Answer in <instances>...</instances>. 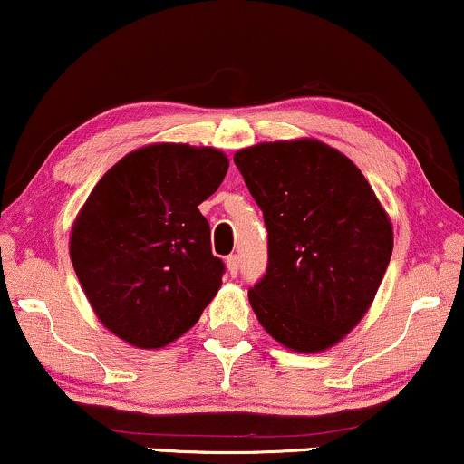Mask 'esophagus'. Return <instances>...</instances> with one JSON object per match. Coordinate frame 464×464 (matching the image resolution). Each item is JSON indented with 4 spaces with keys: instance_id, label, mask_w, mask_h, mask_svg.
I'll return each instance as SVG.
<instances>
[{
    "instance_id": "34e87169",
    "label": "esophagus",
    "mask_w": 464,
    "mask_h": 464,
    "mask_svg": "<svg viewBox=\"0 0 464 464\" xmlns=\"http://www.w3.org/2000/svg\"><path fill=\"white\" fill-rule=\"evenodd\" d=\"M226 266H227V273H230L232 276H237L238 270H240V257L237 254L227 256L226 257Z\"/></svg>"
}]
</instances>
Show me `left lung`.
I'll list each match as a JSON object with an SVG mask.
<instances>
[{"instance_id":"left-lung-1","label":"left lung","mask_w":464,"mask_h":464,"mask_svg":"<svg viewBox=\"0 0 464 464\" xmlns=\"http://www.w3.org/2000/svg\"><path fill=\"white\" fill-rule=\"evenodd\" d=\"M262 208L268 266L249 303L294 352L339 343L369 309L392 256V224L352 160L317 140L262 142L234 155Z\"/></svg>"}]
</instances>
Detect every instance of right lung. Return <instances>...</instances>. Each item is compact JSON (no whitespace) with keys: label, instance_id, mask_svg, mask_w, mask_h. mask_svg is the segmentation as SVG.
Returning a JSON list of instances; mask_svg holds the SVG:
<instances>
[{"label":"right lung","instance_id":"obj_1","mask_svg":"<svg viewBox=\"0 0 464 464\" xmlns=\"http://www.w3.org/2000/svg\"><path fill=\"white\" fill-rule=\"evenodd\" d=\"M227 172L218 149L149 144L89 194L70 238L76 276L104 326L158 350L200 320L226 273L198 207Z\"/></svg>","mask_w":464,"mask_h":464}]
</instances>
